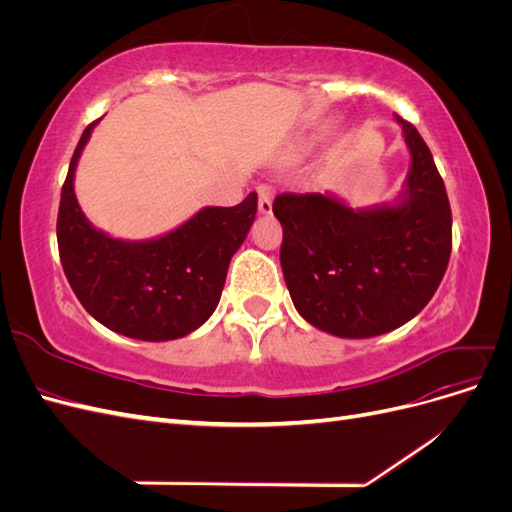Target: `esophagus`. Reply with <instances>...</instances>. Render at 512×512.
Segmentation results:
<instances>
[{"label":"esophagus","instance_id":"1","mask_svg":"<svg viewBox=\"0 0 512 512\" xmlns=\"http://www.w3.org/2000/svg\"><path fill=\"white\" fill-rule=\"evenodd\" d=\"M273 211V188L269 185H260L258 188V213L269 215Z\"/></svg>","mask_w":512,"mask_h":512}]
</instances>
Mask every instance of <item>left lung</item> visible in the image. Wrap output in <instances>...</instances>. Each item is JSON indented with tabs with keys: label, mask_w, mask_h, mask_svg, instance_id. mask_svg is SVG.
<instances>
[{
	"label": "left lung",
	"mask_w": 512,
	"mask_h": 512,
	"mask_svg": "<svg viewBox=\"0 0 512 512\" xmlns=\"http://www.w3.org/2000/svg\"><path fill=\"white\" fill-rule=\"evenodd\" d=\"M395 121L410 168L389 203L352 209L333 192L280 194L273 203L290 299L312 327L335 337L399 329L429 303L451 258L444 181L418 130Z\"/></svg>",
	"instance_id": "obj_1"
}]
</instances>
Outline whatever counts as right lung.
I'll list each match as a JSON object with an SVG mask.
<instances>
[{
  "instance_id": "add662e5",
  "label": "right lung",
  "mask_w": 512,
  "mask_h": 512,
  "mask_svg": "<svg viewBox=\"0 0 512 512\" xmlns=\"http://www.w3.org/2000/svg\"><path fill=\"white\" fill-rule=\"evenodd\" d=\"M98 121L85 128L61 188L57 243L68 282L87 312L119 335L143 342L190 335L220 303L230 258L254 224L258 194L237 207H203L160 237L115 239L87 220L74 194L76 164Z\"/></svg>"
}]
</instances>
